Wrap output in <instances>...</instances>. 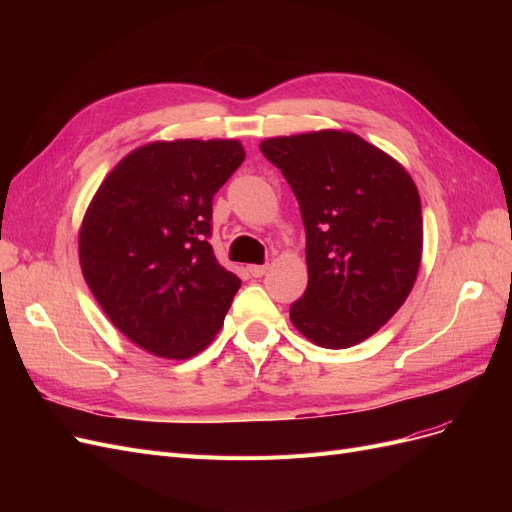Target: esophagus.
Wrapping results in <instances>:
<instances>
[{"label": "esophagus", "mask_w": 512, "mask_h": 512, "mask_svg": "<svg viewBox=\"0 0 512 512\" xmlns=\"http://www.w3.org/2000/svg\"><path fill=\"white\" fill-rule=\"evenodd\" d=\"M247 271H250L252 277H262L269 271V267L267 265H250V267H247Z\"/></svg>", "instance_id": "esophagus-1"}]
</instances>
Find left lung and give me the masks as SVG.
Listing matches in <instances>:
<instances>
[{
    "instance_id": "1",
    "label": "left lung",
    "mask_w": 512,
    "mask_h": 512,
    "mask_svg": "<svg viewBox=\"0 0 512 512\" xmlns=\"http://www.w3.org/2000/svg\"><path fill=\"white\" fill-rule=\"evenodd\" d=\"M260 149L290 183L307 235V288L290 322L322 348L365 342L404 305L421 267L414 179L348 130L273 136Z\"/></svg>"
}]
</instances>
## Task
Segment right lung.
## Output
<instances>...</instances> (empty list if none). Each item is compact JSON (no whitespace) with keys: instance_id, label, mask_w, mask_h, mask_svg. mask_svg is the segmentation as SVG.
Here are the masks:
<instances>
[{"instance_id":"1","label":"right lung","mask_w":512,"mask_h":512,"mask_svg":"<svg viewBox=\"0 0 512 512\" xmlns=\"http://www.w3.org/2000/svg\"><path fill=\"white\" fill-rule=\"evenodd\" d=\"M245 158L235 138L132 149L79 228V262L102 312L132 344L183 361L220 333L241 286L213 254L211 200Z\"/></svg>"}]
</instances>
